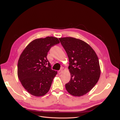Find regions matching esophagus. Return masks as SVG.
Listing matches in <instances>:
<instances>
[{
  "instance_id": "esophagus-1",
  "label": "esophagus",
  "mask_w": 120,
  "mask_h": 120,
  "mask_svg": "<svg viewBox=\"0 0 120 120\" xmlns=\"http://www.w3.org/2000/svg\"><path fill=\"white\" fill-rule=\"evenodd\" d=\"M62 71H63V70H59V71H58V74H61V73H62Z\"/></svg>"
}]
</instances>
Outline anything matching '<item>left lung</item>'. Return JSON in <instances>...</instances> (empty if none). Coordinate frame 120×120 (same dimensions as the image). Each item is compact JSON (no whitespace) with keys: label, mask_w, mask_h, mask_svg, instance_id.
<instances>
[{"label":"left lung","mask_w":120,"mask_h":120,"mask_svg":"<svg viewBox=\"0 0 120 120\" xmlns=\"http://www.w3.org/2000/svg\"><path fill=\"white\" fill-rule=\"evenodd\" d=\"M68 56L71 77L65 85L68 92L75 96L89 92L99 80L100 68L98 56L85 42L68 37L59 39Z\"/></svg>","instance_id":"obj_1"}]
</instances>
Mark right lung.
I'll use <instances>...</instances> for the list:
<instances>
[{"mask_svg": "<svg viewBox=\"0 0 120 120\" xmlns=\"http://www.w3.org/2000/svg\"><path fill=\"white\" fill-rule=\"evenodd\" d=\"M60 43L52 36L31 41L20 56L17 75L21 84L35 96H43L49 91L57 71L52 70L47 56L50 48Z\"/></svg>", "mask_w": 120, "mask_h": 120, "instance_id": "obj_1", "label": "right lung"}]
</instances>
